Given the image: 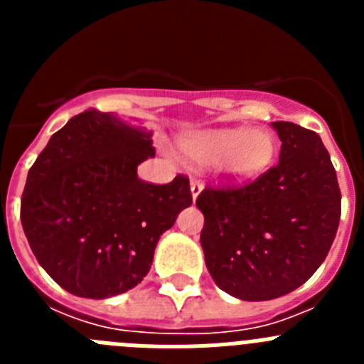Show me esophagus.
Wrapping results in <instances>:
<instances>
[{"mask_svg":"<svg viewBox=\"0 0 364 364\" xmlns=\"http://www.w3.org/2000/svg\"><path fill=\"white\" fill-rule=\"evenodd\" d=\"M202 188H204L202 180L197 178V176H193V178H191V195H193V198H197L198 195H200Z\"/></svg>","mask_w":364,"mask_h":364,"instance_id":"esophagus-1","label":"esophagus"}]
</instances>
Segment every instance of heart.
I'll list each match as a JSON object with an SVG mask.
<instances>
[{"label": "heart", "instance_id": "heart-1", "mask_svg": "<svg viewBox=\"0 0 364 364\" xmlns=\"http://www.w3.org/2000/svg\"><path fill=\"white\" fill-rule=\"evenodd\" d=\"M184 151L198 162H217L237 178H252L272 162L275 144L266 133L250 129H226L193 136L184 142Z\"/></svg>", "mask_w": 364, "mask_h": 364}]
</instances>
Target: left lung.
I'll use <instances>...</instances> for the list:
<instances>
[{
	"label": "left lung",
	"instance_id": "8db88e82",
	"mask_svg": "<svg viewBox=\"0 0 364 364\" xmlns=\"http://www.w3.org/2000/svg\"><path fill=\"white\" fill-rule=\"evenodd\" d=\"M272 125L282 142L275 166L197 197L208 272L242 301L297 290L323 264L339 228V184L321 136L291 122Z\"/></svg>",
	"mask_w": 364,
	"mask_h": 364
}]
</instances>
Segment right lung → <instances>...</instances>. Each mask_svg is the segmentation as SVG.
<instances>
[{"label": "right lung", "mask_w": 364, "mask_h": 364, "mask_svg": "<svg viewBox=\"0 0 364 364\" xmlns=\"http://www.w3.org/2000/svg\"><path fill=\"white\" fill-rule=\"evenodd\" d=\"M151 133L87 109L50 136L28 169L21 226L41 268L76 297L105 299L142 281L160 235L191 205L189 178H138Z\"/></svg>", "instance_id": "obj_1"}]
</instances>
